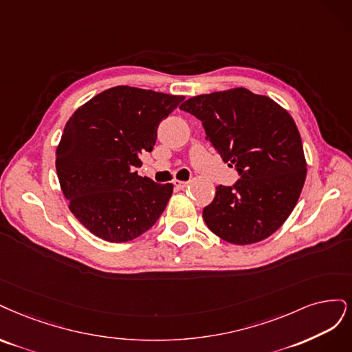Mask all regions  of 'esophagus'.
<instances>
[{"instance_id": "obj_1", "label": "esophagus", "mask_w": 352, "mask_h": 352, "mask_svg": "<svg viewBox=\"0 0 352 352\" xmlns=\"http://www.w3.org/2000/svg\"><path fill=\"white\" fill-rule=\"evenodd\" d=\"M174 186H175V188H178V190H183V188H186V187L188 186V183H186V181H178V179H175V181H174Z\"/></svg>"}]
</instances>
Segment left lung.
Here are the masks:
<instances>
[{"label":"left lung","instance_id":"left-lung-1","mask_svg":"<svg viewBox=\"0 0 352 352\" xmlns=\"http://www.w3.org/2000/svg\"><path fill=\"white\" fill-rule=\"evenodd\" d=\"M179 109L201 121L222 161L240 174L234 186H218L203 209L208 228L236 245L279 230L307 175L301 135L288 111L244 87L192 96Z\"/></svg>","mask_w":352,"mask_h":352}]
</instances>
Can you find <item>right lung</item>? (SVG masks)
Wrapping results in <instances>:
<instances>
[{
    "mask_svg": "<svg viewBox=\"0 0 352 352\" xmlns=\"http://www.w3.org/2000/svg\"><path fill=\"white\" fill-rule=\"evenodd\" d=\"M184 100L116 86L87 100L67 121L56 146V175L72 213L109 243H126L160 219L173 184L140 177V155L152 152L160 122Z\"/></svg>",
    "mask_w": 352,
    "mask_h": 352,
    "instance_id": "right-lung-1",
    "label": "right lung"
}]
</instances>
